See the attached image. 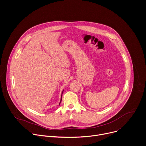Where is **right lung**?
Segmentation results:
<instances>
[{
  "instance_id": "obj_1",
  "label": "right lung",
  "mask_w": 146,
  "mask_h": 146,
  "mask_svg": "<svg viewBox=\"0 0 146 146\" xmlns=\"http://www.w3.org/2000/svg\"><path fill=\"white\" fill-rule=\"evenodd\" d=\"M62 94H63V92L62 93V96H61V98H60V103L61 102V101H62ZM60 103H59V105H60Z\"/></svg>"
}]
</instances>
